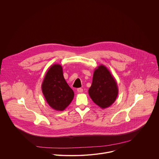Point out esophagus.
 Instances as JSON below:
<instances>
[{"label":"esophagus","mask_w":159,"mask_h":159,"mask_svg":"<svg viewBox=\"0 0 159 159\" xmlns=\"http://www.w3.org/2000/svg\"><path fill=\"white\" fill-rule=\"evenodd\" d=\"M77 92H78V93H81V92H83V89L82 88H78V89H77Z\"/></svg>","instance_id":"obj_1"}]
</instances>
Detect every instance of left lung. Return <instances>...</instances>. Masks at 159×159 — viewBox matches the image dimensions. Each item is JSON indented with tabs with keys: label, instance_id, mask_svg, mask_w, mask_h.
<instances>
[{
	"label": "left lung",
	"instance_id": "8db88e82",
	"mask_svg": "<svg viewBox=\"0 0 159 159\" xmlns=\"http://www.w3.org/2000/svg\"><path fill=\"white\" fill-rule=\"evenodd\" d=\"M88 92L92 101L102 109L110 107L115 102L118 95L117 83L105 66L100 65L94 70Z\"/></svg>",
	"mask_w": 159,
	"mask_h": 159
}]
</instances>
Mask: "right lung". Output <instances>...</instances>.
<instances>
[{
  "label": "right lung",
  "mask_w": 159,
  "mask_h": 159,
  "mask_svg": "<svg viewBox=\"0 0 159 159\" xmlns=\"http://www.w3.org/2000/svg\"><path fill=\"white\" fill-rule=\"evenodd\" d=\"M42 90L48 104L56 111H64L74 97V92L64 79L62 67L57 64L47 71Z\"/></svg>",
  "instance_id": "1"
}]
</instances>
